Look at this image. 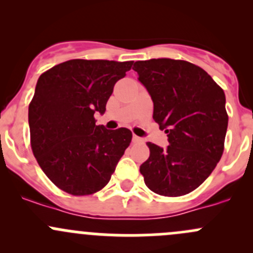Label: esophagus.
Returning <instances> with one entry per match:
<instances>
[{
  "label": "esophagus",
  "mask_w": 253,
  "mask_h": 253,
  "mask_svg": "<svg viewBox=\"0 0 253 253\" xmlns=\"http://www.w3.org/2000/svg\"><path fill=\"white\" fill-rule=\"evenodd\" d=\"M132 142H133V143H143V139L141 138V137L133 134V137H132Z\"/></svg>",
  "instance_id": "34e87169"
}]
</instances>
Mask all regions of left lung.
Returning a JSON list of instances; mask_svg holds the SVG:
<instances>
[{
  "instance_id": "1",
  "label": "left lung",
  "mask_w": 253,
  "mask_h": 253,
  "mask_svg": "<svg viewBox=\"0 0 253 253\" xmlns=\"http://www.w3.org/2000/svg\"><path fill=\"white\" fill-rule=\"evenodd\" d=\"M133 70L154 104L153 119L168 133L163 149L148 142L139 168L145 185L165 197L187 195L202 185L224 152L225 94L203 68L182 60L137 61Z\"/></svg>"
}]
</instances>
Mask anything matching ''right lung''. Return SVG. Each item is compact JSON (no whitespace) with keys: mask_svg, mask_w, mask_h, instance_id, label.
<instances>
[{"mask_svg":"<svg viewBox=\"0 0 253 253\" xmlns=\"http://www.w3.org/2000/svg\"><path fill=\"white\" fill-rule=\"evenodd\" d=\"M133 61L70 60L42 73L29 104L30 144L60 190L86 196L105 187L132 141L129 129L96 126L114 85Z\"/></svg>","mask_w":253,"mask_h":253,"instance_id":"add662e5","label":"right lung"}]
</instances>
